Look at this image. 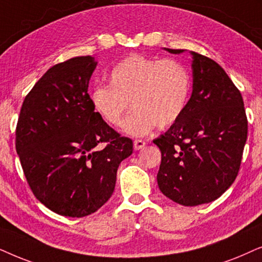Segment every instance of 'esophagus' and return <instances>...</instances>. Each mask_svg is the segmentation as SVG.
<instances>
[{
  "instance_id": "34e87169",
  "label": "esophagus",
  "mask_w": 262,
  "mask_h": 262,
  "mask_svg": "<svg viewBox=\"0 0 262 262\" xmlns=\"http://www.w3.org/2000/svg\"><path fill=\"white\" fill-rule=\"evenodd\" d=\"M146 146V142L144 140H140V139H137L134 140V149H141Z\"/></svg>"
}]
</instances>
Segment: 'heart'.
<instances>
[{
    "label": "heart",
    "instance_id": "b5f03b06",
    "mask_svg": "<svg viewBox=\"0 0 262 262\" xmlns=\"http://www.w3.org/2000/svg\"><path fill=\"white\" fill-rule=\"evenodd\" d=\"M110 85L91 90L93 109L111 127H121L129 109L134 111L124 123L125 133L144 137L156 125H172L186 110L191 79L188 69L172 58L132 54L110 71Z\"/></svg>",
    "mask_w": 262,
    "mask_h": 262
}]
</instances>
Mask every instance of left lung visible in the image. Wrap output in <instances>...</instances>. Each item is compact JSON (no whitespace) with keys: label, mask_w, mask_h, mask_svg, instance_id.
Returning a JSON list of instances; mask_svg holds the SVG:
<instances>
[{"label":"left lung","mask_w":262,"mask_h":262,"mask_svg":"<svg viewBox=\"0 0 262 262\" xmlns=\"http://www.w3.org/2000/svg\"><path fill=\"white\" fill-rule=\"evenodd\" d=\"M191 55L193 93L186 110L153 140L162 152L159 189L183 206L213 201L231 186L248 134L239 90L217 62L194 51Z\"/></svg>","instance_id":"1"}]
</instances>
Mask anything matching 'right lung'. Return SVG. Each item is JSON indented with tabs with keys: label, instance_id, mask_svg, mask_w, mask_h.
Here are the masks:
<instances>
[{
	"label": "right lung",
	"instance_id": "obj_1",
	"mask_svg": "<svg viewBox=\"0 0 262 262\" xmlns=\"http://www.w3.org/2000/svg\"><path fill=\"white\" fill-rule=\"evenodd\" d=\"M97 66L80 56L51 67L27 93L15 148L38 200L55 213L81 218L109 200L122 160L133 153L93 109L90 78Z\"/></svg>",
	"mask_w": 262,
	"mask_h": 262
}]
</instances>
